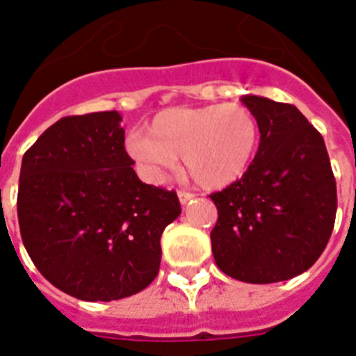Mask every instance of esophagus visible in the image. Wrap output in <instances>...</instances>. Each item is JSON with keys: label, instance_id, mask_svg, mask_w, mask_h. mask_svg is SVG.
<instances>
[{"label": "esophagus", "instance_id": "1", "mask_svg": "<svg viewBox=\"0 0 356 356\" xmlns=\"http://www.w3.org/2000/svg\"><path fill=\"white\" fill-rule=\"evenodd\" d=\"M178 197H180L181 205H187L188 201L194 200V194L193 193H187V191H178Z\"/></svg>", "mask_w": 356, "mask_h": 356}]
</instances>
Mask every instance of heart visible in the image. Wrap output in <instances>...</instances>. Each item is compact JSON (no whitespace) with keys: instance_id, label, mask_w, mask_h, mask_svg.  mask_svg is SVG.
Here are the masks:
<instances>
[{"instance_id":"1","label":"heart","mask_w":356,"mask_h":356,"mask_svg":"<svg viewBox=\"0 0 356 356\" xmlns=\"http://www.w3.org/2000/svg\"><path fill=\"white\" fill-rule=\"evenodd\" d=\"M259 140V121L248 106L216 103L163 110L147 134L128 137L127 151L151 181L162 180L181 156L201 187L222 188L248 171Z\"/></svg>"}]
</instances>
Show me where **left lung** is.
Here are the masks:
<instances>
[{
  "mask_svg": "<svg viewBox=\"0 0 356 356\" xmlns=\"http://www.w3.org/2000/svg\"><path fill=\"white\" fill-rule=\"evenodd\" d=\"M260 127L259 151L241 180L213 193L210 241L217 267L246 284H275L316 264L332 235L337 187L319 131L300 110L242 96Z\"/></svg>",
  "mask_w": 356,
  "mask_h": 356,
  "instance_id": "obj_1",
  "label": "left lung"
}]
</instances>
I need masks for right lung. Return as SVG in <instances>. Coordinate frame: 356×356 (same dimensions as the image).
I'll use <instances>...</instances> for the list:
<instances>
[{"label": "right lung", "instance_id": "right-lung-1", "mask_svg": "<svg viewBox=\"0 0 356 356\" xmlns=\"http://www.w3.org/2000/svg\"><path fill=\"white\" fill-rule=\"evenodd\" d=\"M121 114L56 121L24 153L17 217L31 262L83 301L137 294L159 275L160 237L181 213L175 191L143 184Z\"/></svg>", "mask_w": 356, "mask_h": 356}]
</instances>
